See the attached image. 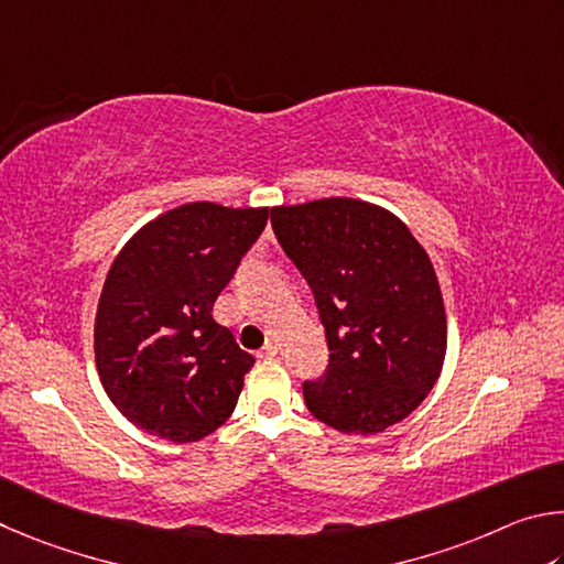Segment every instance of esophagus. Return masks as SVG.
Here are the masks:
<instances>
[{"instance_id":"esophagus-1","label":"esophagus","mask_w":564,"mask_h":564,"mask_svg":"<svg viewBox=\"0 0 564 564\" xmlns=\"http://www.w3.org/2000/svg\"><path fill=\"white\" fill-rule=\"evenodd\" d=\"M276 351H280V347H276L274 341H267L264 347L257 351V357H260V359H272V357H276Z\"/></svg>"}]
</instances>
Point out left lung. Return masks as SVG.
<instances>
[{
  "label": "left lung",
  "instance_id": "left-lung-1",
  "mask_svg": "<svg viewBox=\"0 0 564 564\" xmlns=\"http://www.w3.org/2000/svg\"><path fill=\"white\" fill-rule=\"evenodd\" d=\"M282 250L310 282L329 344L304 381L314 419L381 433L429 397L446 359V310L429 254L397 215L354 197L272 207Z\"/></svg>",
  "mask_w": 564,
  "mask_h": 564
}]
</instances>
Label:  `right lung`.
Masks as SVG:
<instances>
[{"mask_svg": "<svg viewBox=\"0 0 564 564\" xmlns=\"http://www.w3.org/2000/svg\"><path fill=\"white\" fill-rule=\"evenodd\" d=\"M267 213L187 203L118 252L98 300L94 351L108 399L133 426L193 443L230 419L254 359L213 319V304Z\"/></svg>", "mask_w": 564, "mask_h": 564, "instance_id": "obj_1", "label": "right lung"}]
</instances>
